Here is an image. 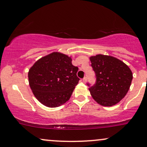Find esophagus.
Listing matches in <instances>:
<instances>
[{
	"label": "esophagus",
	"mask_w": 147,
	"mask_h": 147,
	"mask_svg": "<svg viewBox=\"0 0 147 147\" xmlns=\"http://www.w3.org/2000/svg\"><path fill=\"white\" fill-rule=\"evenodd\" d=\"M83 82H84V83L86 82V81H87V77H85L84 78H83Z\"/></svg>",
	"instance_id": "obj_1"
}]
</instances>
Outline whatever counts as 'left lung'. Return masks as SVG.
Instances as JSON below:
<instances>
[{
	"instance_id": "obj_1",
	"label": "left lung",
	"mask_w": 147,
	"mask_h": 147,
	"mask_svg": "<svg viewBox=\"0 0 147 147\" xmlns=\"http://www.w3.org/2000/svg\"><path fill=\"white\" fill-rule=\"evenodd\" d=\"M96 74V83L89 86L91 95L100 105L111 107L125 97L131 85L133 76L129 68L118 59L105 55L90 57Z\"/></svg>"
}]
</instances>
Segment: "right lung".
<instances>
[{"label": "right lung", "mask_w": 147, "mask_h": 147, "mask_svg": "<svg viewBox=\"0 0 147 147\" xmlns=\"http://www.w3.org/2000/svg\"><path fill=\"white\" fill-rule=\"evenodd\" d=\"M77 66L66 55L53 52L34 63L28 72L29 84L36 99L46 107H60L68 101L80 79Z\"/></svg>", "instance_id": "add662e5"}]
</instances>
